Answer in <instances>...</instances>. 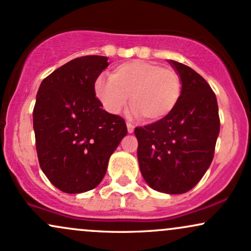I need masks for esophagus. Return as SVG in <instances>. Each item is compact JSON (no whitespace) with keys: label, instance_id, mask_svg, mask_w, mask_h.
Wrapping results in <instances>:
<instances>
[{"label":"esophagus","instance_id":"esophagus-1","mask_svg":"<svg viewBox=\"0 0 251 251\" xmlns=\"http://www.w3.org/2000/svg\"><path fill=\"white\" fill-rule=\"evenodd\" d=\"M126 126H127V132H128V133H132V132L134 131V125H133V124L127 123V124H126Z\"/></svg>","mask_w":251,"mask_h":251}]
</instances>
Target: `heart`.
<instances>
[{"mask_svg": "<svg viewBox=\"0 0 251 251\" xmlns=\"http://www.w3.org/2000/svg\"><path fill=\"white\" fill-rule=\"evenodd\" d=\"M94 92L106 111L117 114L131 97V107L144 122L164 119L177 106L181 93L178 72L155 62L133 60L116 66L109 79L99 77Z\"/></svg>", "mask_w": 251, "mask_h": 251, "instance_id": "b5f03b06", "label": "heart"}]
</instances>
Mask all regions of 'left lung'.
<instances>
[{
	"instance_id": "obj_1",
	"label": "left lung",
	"mask_w": 251,
	"mask_h": 251,
	"mask_svg": "<svg viewBox=\"0 0 251 251\" xmlns=\"http://www.w3.org/2000/svg\"><path fill=\"white\" fill-rule=\"evenodd\" d=\"M179 74L181 93L168 117L135 127L138 162L144 179L157 191L188 192L201 179L220 134L217 99L208 82L189 66L170 61Z\"/></svg>"
}]
</instances>
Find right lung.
I'll list each match as a JSON object with an SVG mask.
<instances>
[{
	"label": "right lung",
	"instance_id": "obj_1",
	"mask_svg": "<svg viewBox=\"0 0 251 251\" xmlns=\"http://www.w3.org/2000/svg\"><path fill=\"white\" fill-rule=\"evenodd\" d=\"M107 57L72 60L43 79L33 111L40 168L66 194L94 189L108 159L127 134L125 120L101 108L94 83Z\"/></svg>",
	"mask_w": 251,
	"mask_h": 251
}]
</instances>
